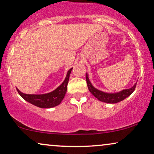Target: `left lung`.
<instances>
[{"label":"left lung","mask_w":154,"mask_h":154,"mask_svg":"<svg viewBox=\"0 0 154 154\" xmlns=\"http://www.w3.org/2000/svg\"><path fill=\"white\" fill-rule=\"evenodd\" d=\"M86 81L90 92L100 101L108 103H116L125 99L134 92L137 82H135L132 88L123 90L120 92L115 93H108L95 88L89 79L88 73H86Z\"/></svg>","instance_id":"obj_1"}]
</instances>
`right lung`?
<instances>
[{
    "mask_svg": "<svg viewBox=\"0 0 154 154\" xmlns=\"http://www.w3.org/2000/svg\"><path fill=\"white\" fill-rule=\"evenodd\" d=\"M73 68H71L66 73L64 81L60 85L52 92L42 94H29L21 92L17 88L20 96L24 100L34 106L42 108H51L58 106L63 100L67 90V85L69 79V75Z\"/></svg>",
    "mask_w": 154,
    "mask_h": 154,
    "instance_id": "1",
    "label": "right lung"
}]
</instances>
